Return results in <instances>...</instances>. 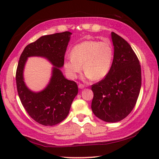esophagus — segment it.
Here are the masks:
<instances>
[{"label": "esophagus", "instance_id": "1", "mask_svg": "<svg viewBox=\"0 0 159 159\" xmlns=\"http://www.w3.org/2000/svg\"><path fill=\"white\" fill-rule=\"evenodd\" d=\"M79 88H80V89H83V88H85V85H83V84H80H80L79 85Z\"/></svg>", "mask_w": 159, "mask_h": 159}]
</instances>
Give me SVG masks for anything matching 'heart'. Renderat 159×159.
I'll use <instances>...</instances> for the list:
<instances>
[{"label": "heart", "instance_id": "obj_1", "mask_svg": "<svg viewBox=\"0 0 159 159\" xmlns=\"http://www.w3.org/2000/svg\"><path fill=\"white\" fill-rule=\"evenodd\" d=\"M113 59L114 49L109 40H88L72 48L71 57L64 61V67L66 75L71 79L84 68L83 79L99 80L109 74Z\"/></svg>", "mask_w": 159, "mask_h": 159}]
</instances>
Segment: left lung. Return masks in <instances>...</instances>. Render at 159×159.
Listing matches in <instances>:
<instances>
[{
    "label": "left lung",
    "instance_id": "left-lung-1",
    "mask_svg": "<svg viewBox=\"0 0 159 159\" xmlns=\"http://www.w3.org/2000/svg\"><path fill=\"white\" fill-rule=\"evenodd\" d=\"M114 59L109 74L92 85L93 114L108 123L120 121L130 114L142 85L141 66L128 43L111 32Z\"/></svg>",
    "mask_w": 159,
    "mask_h": 159
}]
</instances>
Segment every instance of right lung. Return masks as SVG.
<instances>
[{"mask_svg": "<svg viewBox=\"0 0 159 159\" xmlns=\"http://www.w3.org/2000/svg\"><path fill=\"white\" fill-rule=\"evenodd\" d=\"M71 34L64 31L41 36L26 45L19 60L16 72L19 97L28 114L41 125L52 126L65 119L78 94L76 83L66 79L60 69ZM30 57L45 58L53 65L49 83L39 92L29 89L23 79V69Z\"/></svg>", "mask_w": 159, "mask_h": 159, "instance_id": "obj_1", "label": "right lung"}]
</instances>
